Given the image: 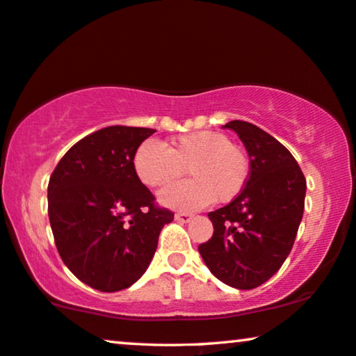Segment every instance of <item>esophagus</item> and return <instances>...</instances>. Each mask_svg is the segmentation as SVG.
Wrapping results in <instances>:
<instances>
[{"mask_svg": "<svg viewBox=\"0 0 356 356\" xmlns=\"http://www.w3.org/2000/svg\"><path fill=\"white\" fill-rule=\"evenodd\" d=\"M193 218H194V216L191 213H177V215H175V220L179 221V223H189V221Z\"/></svg>", "mask_w": 356, "mask_h": 356, "instance_id": "34e87169", "label": "esophagus"}]
</instances>
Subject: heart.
Here are the masks:
<instances>
[{
  "instance_id": "b5f03b06",
  "label": "heart",
  "mask_w": 356,
  "mask_h": 356,
  "mask_svg": "<svg viewBox=\"0 0 356 356\" xmlns=\"http://www.w3.org/2000/svg\"><path fill=\"white\" fill-rule=\"evenodd\" d=\"M133 167L141 183L163 188L188 170L189 181L173 184L159 194L163 207L193 212L238 197L249 179V159L229 138L216 131H195L175 138L172 147L146 140L136 149Z\"/></svg>"
}]
</instances>
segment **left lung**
I'll use <instances>...</instances> for the list:
<instances>
[{
    "label": "left lung",
    "mask_w": 356,
    "mask_h": 356,
    "mask_svg": "<svg viewBox=\"0 0 356 356\" xmlns=\"http://www.w3.org/2000/svg\"><path fill=\"white\" fill-rule=\"evenodd\" d=\"M250 159L245 188L209 213L213 236L199 254L215 277L236 289L264 284L284 264L305 209L307 181L292 154L261 128L231 120Z\"/></svg>",
    "instance_id": "left-lung-1"
}]
</instances>
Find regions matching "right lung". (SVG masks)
<instances>
[{
  "label": "right lung",
  "mask_w": 356,
  "mask_h": 356,
  "mask_svg": "<svg viewBox=\"0 0 356 356\" xmlns=\"http://www.w3.org/2000/svg\"><path fill=\"white\" fill-rule=\"evenodd\" d=\"M152 128L114 125L74 144L48 184V215L56 247L81 282L101 292L127 289L156 254L159 234L173 213L133 167Z\"/></svg>",
  "instance_id": "right-lung-1"
}]
</instances>
